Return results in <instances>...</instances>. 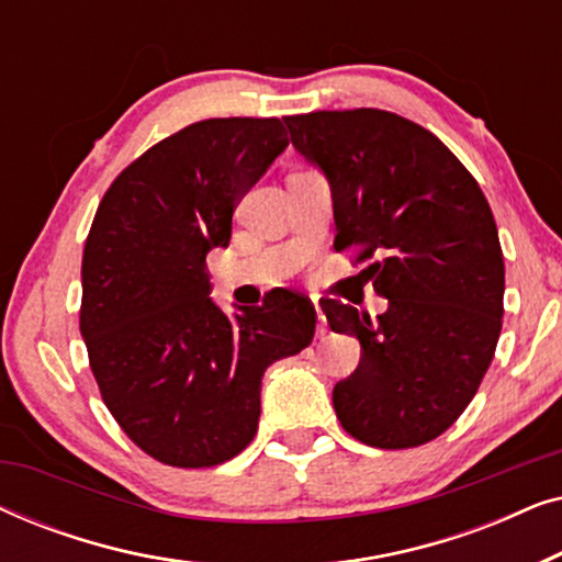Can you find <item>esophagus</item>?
I'll list each match as a JSON object with an SVG mask.
<instances>
[{"label": "esophagus", "instance_id": "1", "mask_svg": "<svg viewBox=\"0 0 562 562\" xmlns=\"http://www.w3.org/2000/svg\"><path fill=\"white\" fill-rule=\"evenodd\" d=\"M314 310H317V335L325 337V333H327V319H325V314H322L319 302H314Z\"/></svg>", "mask_w": 562, "mask_h": 562}]
</instances>
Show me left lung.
<instances>
[{
    "label": "left lung",
    "instance_id": "obj_1",
    "mask_svg": "<svg viewBox=\"0 0 562 562\" xmlns=\"http://www.w3.org/2000/svg\"><path fill=\"white\" fill-rule=\"evenodd\" d=\"M283 122L333 189L335 250L381 256L366 273L386 312L322 302L333 333L360 340L358 368L335 383L337 419L371 448L435 440L471 404L502 333L504 256L486 196L440 137L394 112Z\"/></svg>",
    "mask_w": 562,
    "mask_h": 562
}]
</instances>
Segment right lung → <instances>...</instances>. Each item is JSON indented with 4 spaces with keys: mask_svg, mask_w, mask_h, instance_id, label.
<instances>
[{
    "mask_svg": "<svg viewBox=\"0 0 562 562\" xmlns=\"http://www.w3.org/2000/svg\"><path fill=\"white\" fill-rule=\"evenodd\" d=\"M289 145L279 117H217L179 130L106 189L81 260L79 327L106 409L158 463L210 468L258 432L260 379L314 337L299 291L229 319L210 299L206 252Z\"/></svg>",
    "mask_w": 562,
    "mask_h": 562,
    "instance_id": "right-lung-1",
    "label": "right lung"
}]
</instances>
